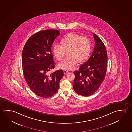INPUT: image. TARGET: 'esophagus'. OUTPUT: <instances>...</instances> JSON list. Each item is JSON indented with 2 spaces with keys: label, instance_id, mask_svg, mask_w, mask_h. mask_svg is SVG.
I'll use <instances>...</instances> for the list:
<instances>
[{
  "label": "esophagus",
  "instance_id": "1",
  "mask_svg": "<svg viewBox=\"0 0 132 132\" xmlns=\"http://www.w3.org/2000/svg\"><path fill=\"white\" fill-rule=\"evenodd\" d=\"M69 72V71L67 70H64V71H63V73H64V74H66V73H68Z\"/></svg>",
  "mask_w": 132,
  "mask_h": 132
}]
</instances>
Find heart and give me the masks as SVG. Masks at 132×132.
I'll list each match as a JSON object with an SVG mask.
<instances>
[{
  "instance_id": "obj_1",
  "label": "heart",
  "mask_w": 132,
  "mask_h": 132,
  "mask_svg": "<svg viewBox=\"0 0 132 132\" xmlns=\"http://www.w3.org/2000/svg\"><path fill=\"white\" fill-rule=\"evenodd\" d=\"M62 45H55L53 52L59 61H61L68 52V57L59 64L63 69H71L77 65L78 62L82 63L88 59L91 50L90 41L85 37L79 35L69 34L61 40Z\"/></svg>"
}]
</instances>
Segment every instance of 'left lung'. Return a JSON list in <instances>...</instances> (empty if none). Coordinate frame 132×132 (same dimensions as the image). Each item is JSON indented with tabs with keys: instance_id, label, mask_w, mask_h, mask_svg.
<instances>
[{
	"instance_id": "obj_1",
	"label": "left lung",
	"mask_w": 132,
	"mask_h": 132,
	"mask_svg": "<svg viewBox=\"0 0 132 132\" xmlns=\"http://www.w3.org/2000/svg\"><path fill=\"white\" fill-rule=\"evenodd\" d=\"M95 47L92 55L79 70L74 72L73 84L76 93L85 97L95 93L104 80L107 65V53L101 39L93 33Z\"/></svg>"
}]
</instances>
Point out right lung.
I'll return each instance as SVG.
<instances>
[{"label":"right lung","instance_id":"1","mask_svg":"<svg viewBox=\"0 0 132 132\" xmlns=\"http://www.w3.org/2000/svg\"><path fill=\"white\" fill-rule=\"evenodd\" d=\"M60 35L57 30L47 29L30 37L22 52V66L25 80L31 90L38 96L51 97L57 93L64 76L62 69L49 74L55 68L52 46Z\"/></svg>","mask_w":132,"mask_h":132}]
</instances>
